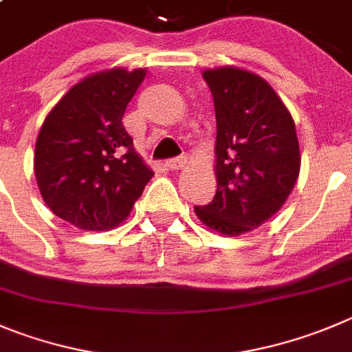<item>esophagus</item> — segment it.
I'll return each mask as SVG.
<instances>
[{"instance_id": "esophagus-1", "label": "esophagus", "mask_w": 352, "mask_h": 352, "mask_svg": "<svg viewBox=\"0 0 352 352\" xmlns=\"http://www.w3.org/2000/svg\"><path fill=\"white\" fill-rule=\"evenodd\" d=\"M186 163H187L186 157L179 156V157H172V160L166 161L165 166H166V168H170V170H180V168H184V166H186Z\"/></svg>"}]
</instances>
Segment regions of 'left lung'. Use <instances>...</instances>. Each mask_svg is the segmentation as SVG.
<instances>
[{
  "instance_id": "8db88e82",
  "label": "left lung",
  "mask_w": 352,
  "mask_h": 352,
  "mask_svg": "<svg viewBox=\"0 0 352 352\" xmlns=\"http://www.w3.org/2000/svg\"><path fill=\"white\" fill-rule=\"evenodd\" d=\"M217 120V192L196 215L213 231L238 236L269 221L290 196L298 170L297 131L276 91L236 67L203 72Z\"/></svg>"
}]
</instances>
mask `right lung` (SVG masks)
Wrapping results in <instances>:
<instances>
[{
  "instance_id": "obj_1",
  "label": "right lung",
  "mask_w": 352,
  "mask_h": 352,
  "mask_svg": "<svg viewBox=\"0 0 352 352\" xmlns=\"http://www.w3.org/2000/svg\"><path fill=\"white\" fill-rule=\"evenodd\" d=\"M146 69H111L74 85L36 140L34 173L48 208L88 231L124 221L154 172L123 126Z\"/></svg>"
}]
</instances>
